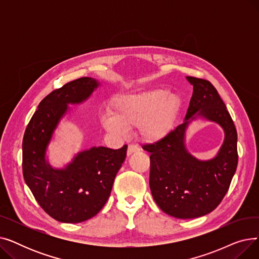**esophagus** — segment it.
<instances>
[{
	"label": "esophagus",
	"mask_w": 259,
	"mask_h": 259,
	"mask_svg": "<svg viewBox=\"0 0 259 259\" xmlns=\"http://www.w3.org/2000/svg\"><path fill=\"white\" fill-rule=\"evenodd\" d=\"M140 151V147L138 145H134V144H130L128 146V149H127V154L128 155H131L132 153L134 152H138Z\"/></svg>",
	"instance_id": "esophagus-1"
}]
</instances>
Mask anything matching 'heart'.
<instances>
[{
    "label": "heart",
    "instance_id": "1",
    "mask_svg": "<svg viewBox=\"0 0 259 259\" xmlns=\"http://www.w3.org/2000/svg\"><path fill=\"white\" fill-rule=\"evenodd\" d=\"M179 109L180 100L175 94L157 89L117 99L113 113H107L102 122L107 131L114 134L140 125L142 137L156 142L170 133Z\"/></svg>",
    "mask_w": 259,
    "mask_h": 259
}]
</instances>
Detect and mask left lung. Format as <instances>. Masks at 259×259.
Segmentation results:
<instances>
[{
	"instance_id": "1",
	"label": "left lung",
	"mask_w": 259,
	"mask_h": 259,
	"mask_svg": "<svg viewBox=\"0 0 259 259\" xmlns=\"http://www.w3.org/2000/svg\"><path fill=\"white\" fill-rule=\"evenodd\" d=\"M193 94L183 124L164 139L147 144L150 153V185L157 206L176 219H195L212 212L228 192L237 168V132L232 117L209 80L187 76ZM202 116L220 123L225 131L221 150L210 161H198L184 147L188 122Z\"/></svg>"
}]
</instances>
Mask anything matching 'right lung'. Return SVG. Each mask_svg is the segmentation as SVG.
Here are the masks:
<instances>
[{"label":"right lung","instance_id":"obj_1","mask_svg":"<svg viewBox=\"0 0 259 259\" xmlns=\"http://www.w3.org/2000/svg\"><path fill=\"white\" fill-rule=\"evenodd\" d=\"M98 80L80 77L53 90L32 115L23 139L24 180L42 209L62 223L77 224L97 215L111 193L115 175L127 154L120 149L93 147L78 153L65 169H53L45 154L68 104L86 101Z\"/></svg>","mask_w":259,"mask_h":259}]
</instances>
